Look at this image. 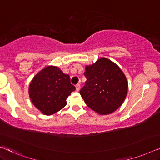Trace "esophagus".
<instances>
[{"label":"esophagus","instance_id":"1","mask_svg":"<svg viewBox=\"0 0 160 160\" xmlns=\"http://www.w3.org/2000/svg\"><path fill=\"white\" fill-rule=\"evenodd\" d=\"M75 87H76V91H80V85L79 84V83H78V84L75 85Z\"/></svg>","mask_w":160,"mask_h":160}]
</instances>
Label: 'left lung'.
I'll return each instance as SVG.
<instances>
[{
    "label": "left lung",
    "instance_id": "1",
    "mask_svg": "<svg viewBox=\"0 0 160 160\" xmlns=\"http://www.w3.org/2000/svg\"><path fill=\"white\" fill-rule=\"evenodd\" d=\"M87 80L80 93L85 103L101 114H107L122 105L127 95L128 81L122 70L112 61L101 58L85 67Z\"/></svg>",
    "mask_w": 160,
    "mask_h": 160
}]
</instances>
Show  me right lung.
Instances as JSON below:
<instances>
[{
	"label": "right lung",
	"mask_w": 160,
	"mask_h": 160,
	"mask_svg": "<svg viewBox=\"0 0 160 160\" xmlns=\"http://www.w3.org/2000/svg\"><path fill=\"white\" fill-rule=\"evenodd\" d=\"M75 90L68 75L57 67H47L33 78L29 93L35 107L51 115L65 107L67 98Z\"/></svg>",
	"instance_id": "right-lung-1"
}]
</instances>
